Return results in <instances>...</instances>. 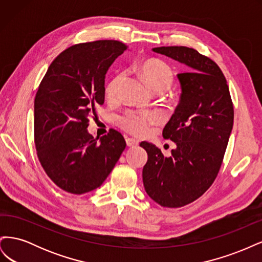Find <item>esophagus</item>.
<instances>
[{
  "label": "esophagus",
  "mask_w": 262,
  "mask_h": 262,
  "mask_svg": "<svg viewBox=\"0 0 262 262\" xmlns=\"http://www.w3.org/2000/svg\"><path fill=\"white\" fill-rule=\"evenodd\" d=\"M125 142L128 146H137L139 144V141L137 139H133V138H126Z\"/></svg>",
  "instance_id": "esophagus-1"
}]
</instances>
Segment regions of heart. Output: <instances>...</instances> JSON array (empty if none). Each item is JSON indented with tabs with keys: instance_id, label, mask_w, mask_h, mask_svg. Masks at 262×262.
<instances>
[{
	"instance_id": "b5f03b06",
	"label": "heart",
	"mask_w": 262,
	"mask_h": 262,
	"mask_svg": "<svg viewBox=\"0 0 262 262\" xmlns=\"http://www.w3.org/2000/svg\"><path fill=\"white\" fill-rule=\"evenodd\" d=\"M137 70L144 78L145 83L152 92H165L172 83V72L170 68L164 62L149 59L137 67ZM124 80V73L115 75L106 87V95L109 99L118 97L119 90ZM161 121V116L156 112H134L130 110L118 119V124L124 131L134 136H145L149 132L150 126Z\"/></svg>"
}]
</instances>
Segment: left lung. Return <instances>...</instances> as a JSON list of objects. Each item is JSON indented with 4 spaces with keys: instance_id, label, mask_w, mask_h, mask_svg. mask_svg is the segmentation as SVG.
Returning a JSON list of instances; mask_svg holds the SVG:
<instances>
[{
    "instance_id": "1",
    "label": "left lung",
    "mask_w": 262,
    "mask_h": 262,
    "mask_svg": "<svg viewBox=\"0 0 262 262\" xmlns=\"http://www.w3.org/2000/svg\"><path fill=\"white\" fill-rule=\"evenodd\" d=\"M153 51L184 63L186 72L177 74L180 100L163 130L164 139L177 147L164 157L161 148L141 142L148 155L142 176L156 203L181 208L200 198L217 176L233 129V101L223 72L207 55L182 46Z\"/></svg>"
}]
</instances>
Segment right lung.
I'll list each match as a JSON object with an SVG mask.
<instances>
[{
    "label": "right lung",
    "instance_id": "add662e5",
    "mask_svg": "<svg viewBox=\"0 0 262 262\" xmlns=\"http://www.w3.org/2000/svg\"><path fill=\"white\" fill-rule=\"evenodd\" d=\"M128 49L117 40L71 46L55 58L35 97L34 137L38 160L62 190L83 194L101 186L125 148L110 129L95 139L87 132L95 106L105 100V76Z\"/></svg>",
    "mask_w": 262,
    "mask_h": 262
}]
</instances>
